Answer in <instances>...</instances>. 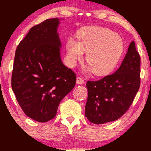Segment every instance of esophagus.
<instances>
[{
  "mask_svg": "<svg viewBox=\"0 0 151 151\" xmlns=\"http://www.w3.org/2000/svg\"><path fill=\"white\" fill-rule=\"evenodd\" d=\"M84 83V80L82 77H77V84H83Z\"/></svg>",
  "mask_w": 151,
  "mask_h": 151,
  "instance_id": "1",
  "label": "esophagus"
}]
</instances>
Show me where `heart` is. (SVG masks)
<instances>
[{
    "label": "heart",
    "instance_id": "b5f03b06",
    "mask_svg": "<svg viewBox=\"0 0 151 151\" xmlns=\"http://www.w3.org/2000/svg\"><path fill=\"white\" fill-rule=\"evenodd\" d=\"M78 42L67 40V59L71 65L82 58L86 52V62L95 74L106 75L117 65L124 52L122 37L110 29L98 26L82 28L77 33Z\"/></svg>",
    "mask_w": 151,
    "mask_h": 151
}]
</instances>
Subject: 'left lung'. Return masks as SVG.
<instances>
[{
  "instance_id": "8db88e82",
  "label": "left lung",
  "mask_w": 151,
  "mask_h": 151,
  "mask_svg": "<svg viewBox=\"0 0 151 151\" xmlns=\"http://www.w3.org/2000/svg\"><path fill=\"white\" fill-rule=\"evenodd\" d=\"M141 58L134 41L114 74L97 81H87L85 116L90 122L103 124L119 119L129 110L141 84Z\"/></svg>"
}]
</instances>
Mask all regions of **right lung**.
Here are the masks:
<instances>
[{
    "mask_svg": "<svg viewBox=\"0 0 151 151\" xmlns=\"http://www.w3.org/2000/svg\"><path fill=\"white\" fill-rule=\"evenodd\" d=\"M58 18L33 26L15 51L11 86L28 117L45 123L76 84V74L62 63Z\"/></svg>",
    "mask_w": 151,
    "mask_h": 151,
    "instance_id": "right-lung-1",
    "label": "right lung"
}]
</instances>
